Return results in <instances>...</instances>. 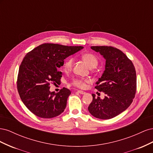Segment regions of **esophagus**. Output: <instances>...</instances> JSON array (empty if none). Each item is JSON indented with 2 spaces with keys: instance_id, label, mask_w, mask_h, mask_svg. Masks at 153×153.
<instances>
[{
  "instance_id": "1",
  "label": "esophagus",
  "mask_w": 153,
  "mask_h": 153,
  "mask_svg": "<svg viewBox=\"0 0 153 153\" xmlns=\"http://www.w3.org/2000/svg\"><path fill=\"white\" fill-rule=\"evenodd\" d=\"M77 92H78V93L80 94H85V92H84V91H80V90L78 91H77Z\"/></svg>"
}]
</instances>
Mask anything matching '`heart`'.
Returning a JSON list of instances; mask_svg holds the SVG:
<instances>
[{"instance_id":"b5f03b06","label":"heart","mask_w":153,"mask_h":153,"mask_svg":"<svg viewBox=\"0 0 153 153\" xmlns=\"http://www.w3.org/2000/svg\"><path fill=\"white\" fill-rule=\"evenodd\" d=\"M82 59L84 60V62L89 66L91 68H96L98 64V59L96 55L91 53H85L82 55ZM74 62V59L71 57L68 58L64 63V68L65 71L71 70ZM89 80L87 79H83V78H75L71 84L78 87L79 88H84L85 86V83L88 82Z\"/></svg>"}]
</instances>
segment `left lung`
Wrapping results in <instances>:
<instances>
[{"label":"left lung","mask_w":153,"mask_h":153,"mask_svg":"<svg viewBox=\"0 0 153 153\" xmlns=\"http://www.w3.org/2000/svg\"><path fill=\"white\" fill-rule=\"evenodd\" d=\"M106 60L105 68L96 82V89L105 93L101 100L95 94L88 110L100 119H112L126 110L135 98L137 89L136 71L133 64L122 51L106 46L91 47Z\"/></svg>","instance_id":"left-lung-1"}]
</instances>
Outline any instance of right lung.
I'll return each instance as SVG.
<instances>
[{"label": "right lung", "instance_id": "obj_1", "mask_svg": "<svg viewBox=\"0 0 153 153\" xmlns=\"http://www.w3.org/2000/svg\"><path fill=\"white\" fill-rule=\"evenodd\" d=\"M84 48L45 43L24 57L18 75L17 89L23 103L36 116L50 119L64 112L71 91L64 87L57 93L50 91V83L61 82L59 68L64 60Z\"/></svg>", "mask_w": 153, "mask_h": 153}]
</instances>
